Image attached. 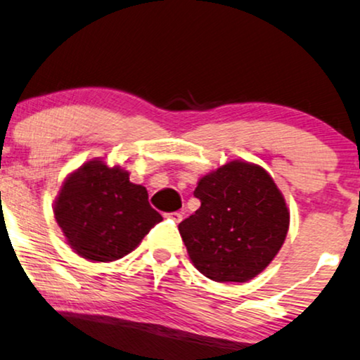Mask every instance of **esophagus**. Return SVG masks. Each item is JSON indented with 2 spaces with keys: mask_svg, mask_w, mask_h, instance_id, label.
I'll use <instances>...</instances> for the list:
<instances>
[{
  "mask_svg": "<svg viewBox=\"0 0 360 360\" xmlns=\"http://www.w3.org/2000/svg\"><path fill=\"white\" fill-rule=\"evenodd\" d=\"M168 217L179 224V221H181V219H184V214H181V212H172V214H168Z\"/></svg>",
  "mask_w": 360,
  "mask_h": 360,
  "instance_id": "34e87169",
  "label": "esophagus"
}]
</instances>
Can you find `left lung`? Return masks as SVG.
Masks as SVG:
<instances>
[{"label":"left lung","instance_id":"obj_1","mask_svg":"<svg viewBox=\"0 0 360 360\" xmlns=\"http://www.w3.org/2000/svg\"><path fill=\"white\" fill-rule=\"evenodd\" d=\"M193 195L200 208L179 230L195 267L215 282L259 275L288 230V208L272 176L235 160L200 179Z\"/></svg>","mask_w":360,"mask_h":360}]
</instances>
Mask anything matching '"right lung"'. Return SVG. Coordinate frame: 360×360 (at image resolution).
<instances>
[{
  "label": "right lung",
  "mask_w": 360,
  "mask_h": 360,
  "mask_svg": "<svg viewBox=\"0 0 360 360\" xmlns=\"http://www.w3.org/2000/svg\"><path fill=\"white\" fill-rule=\"evenodd\" d=\"M55 219L78 255L113 262L130 254L162 215L150 207L146 188L131 184L128 172L91 160L65 180Z\"/></svg>",
  "instance_id": "1"
}]
</instances>
